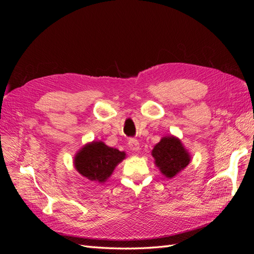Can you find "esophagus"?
I'll list each match as a JSON object with an SVG mask.
<instances>
[{
	"label": "esophagus",
	"instance_id": "esophagus-1",
	"mask_svg": "<svg viewBox=\"0 0 254 254\" xmlns=\"http://www.w3.org/2000/svg\"><path fill=\"white\" fill-rule=\"evenodd\" d=\"M127 144H128V147H130V149L133 150V152H137V150L139 149V143L135 138L128 139Z\"/></svg>",
	"mask_w": 254,
	"mask_h": 254
}]
</instances>
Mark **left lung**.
<instances>
[{"label":"left lung","instance_id":"1","mask_svg":"<svg viewBox=\"0 0 254 254\" xmlns=\"http://www.w3.org/2000/svg\"><path fill=\"white\" fill-rule=\"evenodd\" d=\"M155 165L167 178H174L190 164L191 156L179 138L165 136L154 146L152 152Z\"/></svg>","mask_w":254,"mask_h":254}]
</instances>
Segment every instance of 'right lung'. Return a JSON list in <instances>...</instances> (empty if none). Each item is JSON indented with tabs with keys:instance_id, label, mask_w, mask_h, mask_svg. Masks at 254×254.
<instances>
[{
	"instance_id": "right-lung-1",
	"label": "right lung",
	"mask_w": 254,
	"mask_h": 254,
	"mask_svg": "<svg viewBox=\"0 0 254 254\" xmlns=\"http://www.w3.org/2000/svg\"><path fill=\"white\" fill-rule=\"evenodd\" d=\"M126 158V153L107 146L104 142L86 144L74 157V166L80 175L90 181L105 182L116 166Z\"/></svg>"
}]
</instances>
